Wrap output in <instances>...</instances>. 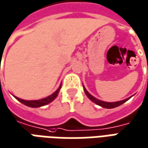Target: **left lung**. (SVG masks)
Here are the masks:
<instances>
[{
	"instance_id": "8db88e82",
	"label": "left lung",
	"mask_w": 148,
	"mask_h": 148,
	"mask_svg": "<svg viewBox=\"0 0 148 148\" xmlns=\"http://www.w3.org/2000/svg\"><path fill=\"white\" fill-rule=\"evenodd\" d=\"M83 89L84 91H85V93L86 94V96L88 97V98H89L91 101H93V102L95 103L96 105L100 106L101 107H103V108H105V109H113V108L118 107V106H121L122 104H124V102H126L127 101H128V100L130 99L131 97H132V96L130 97H128V98L122 100V101H116V102H106V101H101V100L99 99H97L96 97H94L93 96H92V95L87 91L86 89V87L84 86Z\"/></svg>"
}]
</instances>
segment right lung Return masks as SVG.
<instances>
[{"mask_svg":"<svg viewBox=\"0 0 148 148\" xmlns=\"http://www.w3.org/2000/svg\"><path fill=\"white\" fill-rule=\"evenodd\" d=\"M62 84H60V86L58 87L56 91H55L54 93H52L51 95L47 97H44L42 99L39 100H33V101H27V100H23L17 97L14 96V97L16 100H18L20 102H21L22 104H24L25 106H28V107H31V108H38V107H41V106H46V105H48L49 103H51V101H53L57 97L58 93H59V90L61 89Z\"/></svg>","mask_w":148,"mask_h":148,"instance_id":"1","label":"right lung"}]
</instances>
